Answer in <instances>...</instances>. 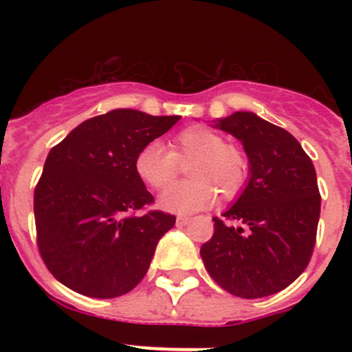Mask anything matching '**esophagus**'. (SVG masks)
<instances>
[{
  "label": "esophagus",
  "mask_w": 352,
  "mask_h": 352,
  "mask_svg": "<svg viewBox=\"0 0 352 352\" xmlns=\"http://www.w3.org/2000/svg\"><path fill=\"white\" fill-rule=\"evenodd\" d=\"M190 223L189 216H177V226H186Z\"/></svg>",
  "instance_id": "obj_1"
}]
</instances>
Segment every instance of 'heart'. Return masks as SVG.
I'll return each mask as SVG.
<instances>
[{
	"label": "heart",
	"mask_w": 352,
	"mask_h": 352,
	"mask_svg": "<svg viewBox=\"0 0 352 352\" xmlns=\"http://www.w3.org/2000/svg\"><path fill=\"white\" fill-rule=\"evenodd\" d=\"M187 160H190L187 165L190 179L173 184L160 196V206L170 212L190 214L208 208L218 192L232 199L247 182L245 155L204 126H190L177 133L170 141V151L158 141L144 144L134 160V170L146 186L163 189L179 173V162Z\"/></svg>",
	"instance_id": "obj_1"
}]
</instances>
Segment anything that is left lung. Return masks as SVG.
Instances as JSON below:
<instances>
[{
  "label": "left lung",
  "mask_w": 352,
  "mask_h": 352,
  "mask_svg": "<svg viewBox=\"0 0 352 352\" xmlns=\"http://www.w3.org/2000/svg\"><path fill=\"white\" fill-rule=\"evenodd\" d=\"M214 122L243 144L248 182L223 218H212V239L201 247L204 267L235 296L279 293L314 254L322 201L315 166L286 129L254 112Z\"/></svg>",
  "instance_id": "8db88e82"
}]
</instances>
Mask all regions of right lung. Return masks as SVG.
Returning <instances> with one entry per match:
<instances>
[{"label": "right lung", "mask_w": 352, "mask_h": 352, "mask_svg": "<svg viewBox=\"0 0 352 352\" xmlns=\"http://www.w3.org/2000/svg\"><path fill=\"white\" fill-rule=\"evenodd\" d=\"M179 119L116 109L81 122L49 151L34 214L38 252L59 283L102 300L140 285L175 216L134 214L153 202L134 160Z\"/></svg>", "instance_id": "1"}]
</instances>
